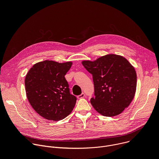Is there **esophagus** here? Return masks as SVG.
I'll list each match as a JSON object with an SVG mask.
<instances>
[{
    "instance_id": "obj_1",
    "label": "esophagus",
    "mask_w": 159,
    "mask_h": 159,
    "mask_svg": "<svg viewBox=\"0 0 159 159\" xmlns=\"http://www.w3.org/2000/svg\"><path fill=\"white\" fill-rule=\"evenodd\" d=\"M85 97V94L84 93H82L80 95H79L77 96V98L78 99H82V98H84Z\"/></svg>"
}]
</instances>
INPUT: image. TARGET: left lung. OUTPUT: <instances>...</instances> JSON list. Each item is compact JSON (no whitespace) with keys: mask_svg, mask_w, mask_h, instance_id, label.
I'll use <instances>...</instances> for the list:
<instances>
[{"mask_svg":"<svg viewBox=\"0 0 159 159\" xmlns=\"http://www.w3.org/2000/svg\"><path fill=\"white\" fill-rule=\"evenodd\" d=\"M82 63L93 75L95 97L90 103L94 108L105 116L120 115L134 96L137 74L134 67L125 58L115 54Z\"/></svg>","mask_w":159,"mask_h":159,"instance_id":"left-lung-1","label":"left lung"}]
</instances>
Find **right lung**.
<instances>
[{
	"mask_svg": "<svg viewBox=\"0 0 159 159\" xmlns=\"http://www.w3.org/2000/svg\"><path fill=\"white\" fill-rule=\"evenodd\" d=\"M72 63H58L45 60L34 64L25 79L28 99L38 114L44 118L59 121L72 111L77 101L70 93L65 75Z\"/></svg>",
	"mask_w": 159,
	"mask_h": 159,
	"instance_id": "obj_1",
	"label": "right lung"
}]
</instances>
